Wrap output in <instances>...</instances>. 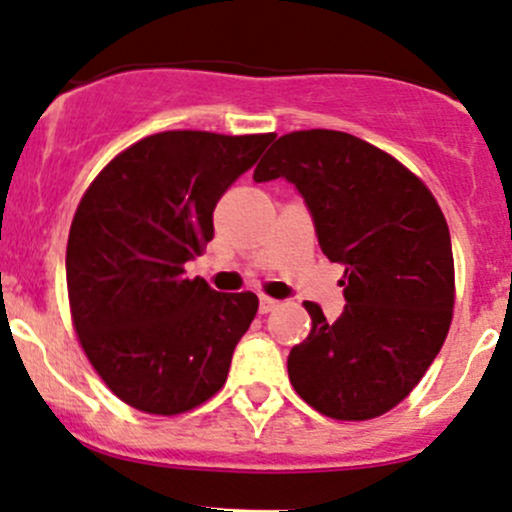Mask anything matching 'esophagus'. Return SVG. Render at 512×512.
I'll return each instance as SVG.
<instances>
[{"mask_svg": "<svg viewBox=\"0 0 512 512\" xmlns=\"http://www.w3.org/2000/svg\"><path fill=\"white\" fill-rule=\"evenodd\" d=\"M279 306L277 299L272 297H260V314H270V311H274Z\"/></svg>", "mask_w": 512, "mask_h": 512, "instance_id": "1", "label": "esophagus"}]
</instances>
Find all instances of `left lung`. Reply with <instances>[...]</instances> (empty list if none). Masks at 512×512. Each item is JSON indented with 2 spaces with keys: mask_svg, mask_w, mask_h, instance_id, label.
I'll use <instances>...</instances> for the list:
<instances>
[{
  "mask_svg": "<svg viewBox=\"0 0 512 512\" xmlns=\"http://www.w3.org/2000/svg\"><path fill=\"white\" fill-rule=\"evenodd\" d=\"M252 179H287L304 198L321 252L341 262L346 306L287 358L304 402L333 419H373L405 400L444 346L454 252L429 188L383 149L336 129L279 137Z\"/></svg>",
  "mask_w": 512,
  "mask_h": 512,
  "instance_id": "1",
  "label": "left lung"
}]
</instances>
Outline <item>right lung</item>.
I'll return each mask as SVG.
<instances>
[{"mask_svg":"<svg viewBox=\"0 0 512 512\" xmlns=\"http://www.w3.org/2000/svg\"><path fill=\"white\" fill-rule=\"evenodd\" d=\"M272 139L159 132L85 191L66 250L73 326L105 385L134 410H193L228 378L260 301L215 292L184 267L213 240L220 196Z\"/></svg>","mask_w":512,"mask_h":512,"instance_id":"right-lung-1","label":"right lung"}]
</instances>
